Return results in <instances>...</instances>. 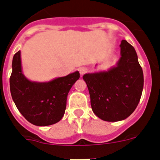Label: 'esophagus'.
Segmentation results:
<instances>
[{
    "label": "esophagus",
    "instance_id": "34e87169",
    "mask_svg": "<svg viewBox=\"0 0 160 160\" xmlns=\"http://www.w3.org/2000/svg\"><path fill=\"white\" fill-rule=\"evenodd\" d=\"M83 73H84V70H80V75H83Z\"/></svg>",
    "mask_w": 160,
    "mask_h": 160
}]
</instances>
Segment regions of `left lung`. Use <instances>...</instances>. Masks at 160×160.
Segmentation results:
<instances>
[{"mask_svg":"<svg viewBox=\"0 0 160 160\" xmlns=\"http://www.w3.org/2000/svg\"><path fill=\"white\" fill-rule=\"evenodd\" d=\"M120 48L121 57L115 67L83 77L93 112L106 122H118L130 116L143 90V72L136 52L126 40H122Z\"/></svg>","mask_w":160,"mask_h":160,"instance_id":"left-lung-1","label":"left lung"}]
</instances>
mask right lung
I'll list each match as a JSON object with an SVG mask.
<instances>
[{
	"label": "right lung",
	"instance_id": "right-lung-1",
	"mask_svg": "<svg viewBox=\"0 0 160 160\" xmlns=\"http://www.w3.org/2000/svg\"><path fill=\"white\" fill-rule=\"evenodd\" d=\"M78 71L49 82L28 80L22 72L21 52L14 54L10 77L11 97L21 114L30 123L46 126L62 119L69 91L78 79Z\"/></svg>",
	"mask_w": 160,
	"mask_h": 160
}]
</instances>
